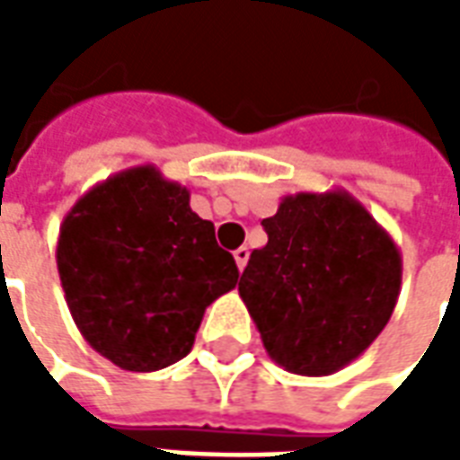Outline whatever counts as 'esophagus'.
I'll return each instance as SVG.
<instances>
[{"mask_svg":"<svg viewBox=\"0 0 460 460\" xmlns=\"http://www.w3.org/2000/svg\"><path fill=\"white\" fill-rule=\"evenodd\" d=\"M234 259H236V266H239V270L246 269V263H249V249L246 246H241V249L234 251Z\"/></svg>","mask_w":460,"mask_h":460,"instance_id":"34e87169","label":"esophagus"}]
</instances>
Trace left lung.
<instances>
[{
    "instance_id": "left-lung-1",
    "label": "left lung",
    "mask_w": 460,
    "mask_h": 460,
    "mask_svg": "<svg viewBox=\"0 0 460 460\" xmlns=\"http://www.w3.org/2000/svg\"><path fill=\"white\" fill-rule=\"evenodd\" d=\"M263 229L239 283L263 347L293 375H335L392 318L402 253L345 190L288 194Z\"/></svg>"
}]
</instances>
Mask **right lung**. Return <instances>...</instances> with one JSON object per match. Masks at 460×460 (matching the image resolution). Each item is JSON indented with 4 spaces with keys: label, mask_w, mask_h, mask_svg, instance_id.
<instances>
[{
    "label": "right lung",
    "mask_w": 460,
    "mask_h": 460,
    "mask_svg": "<svg viewBox=\"0 0 460 460\" xmlns=\"http://www.w3.org/2000/svg\"><path fill=\"white\" fill-rule=\"evenodd\" d=\"M56 266L85 342L128 372L190 355L204 310L239 269L190 207V190L152 164L98 181L64 217Z\"/></svg>",
    "instance_id": "obj_1"
}]
</instances>
